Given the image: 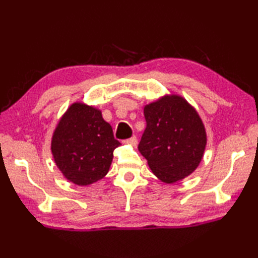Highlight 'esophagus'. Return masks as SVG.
<instances>
[{"label": "esophagus", "instance_id": "34e87169", "mask_svg": "<svg viewBox=\"0 0 258 258\" xmlns=\"http://www.w3.org/2000/svg\"><path fill=\"white\" fill-rule=\"evenodd\" d=\"M124 143H125V144H128V145H131V146H136V144H138V139H136L135 136H133V138L126 140V141L124 142Z\"/></svg>", "mask_w": 258, "mask_h": 258}]
</instances>
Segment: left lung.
Segmentation results:
<instances>
[{
	"instance_id": "left-lung-1",
	"label": "left lung",
	"mask_w": 258,
	"mask_h": 258,
	"mask_svg": "<svg viewBox=\"0 0 258 258\" xmlns=\"http://www.w3.org/2000/svg\"><path fill=\"white\" fill-rule=\"evenodd\" d=\"M146 128L139 151L155 176L174 184L189 176L204 156L207 135L195 107L178 94L144 106Z\"/></svg>"
}]
</instances>
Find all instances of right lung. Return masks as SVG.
Returning <instances> with one entry per match:
<instances>
[{
	"instance_id": "obj_1",
	"label": "right lung",
	"mask_w": 258,
	"mask_h": 258,
	"mask_svg": "<svg viewBox=\"0 0 258 258\" xmlns=\"http://www.w3.org/2000/svg\"><path fill=\"white\" fill-rule=\"evenodd\" d=\"M119 145L100 108L74 102L53 131L51 152L65 178L75 185L87 186L108 173L113 151Z\"/></svg>"
}]
</instances>
